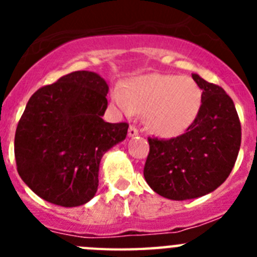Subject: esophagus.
<instances>
[{"label":"esophagus","instance_id":"obj_1","mask_svg":"<svg viewBox=\"0 0 257 257\" xmlns=\"http://www.w3.org/2000/svg\"><path fill=\"white\" fill-rule=\"evenodd\" d=\"M138 135H139V131H138V128H136L135 126L128 127V136H130V138H134V136Z\"/></svg>","mask_w":257,"mask_h":257}]
</instances>
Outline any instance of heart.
I'll return each instance as SVG.
<instances>
[{"instance_id":"obj_1","label":"heart","mask_w":257,"mask_h":257,"mask_svg":"<svg viewBox=\"0 0 257 257\" xmlns=\"http://www.w3.org/2000/svg\"><path fill=\"white\" fill-rule=\"evenodd\" d=\"M112 99L124 113L133 112V106L145 112V121L154 134L174 138L197 118L202 91L188 77L151 74L134 79L126 92L115 90Z\"/></svg>"}]
</instances>
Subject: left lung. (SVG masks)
<instances>
[{"label":"left lung","mask_w":257,"mask_h":257,"mask_svg":"<svg viewBox=\"0 0 257 257\" xmlns=\"http://www.w3.org/2000/svg\"><path fill=\"white\" fill-rule=\"evenodd\" d=\"M192 77L203 92L187 133L169 140L148 138L145 180L174 201L198 198L219 188L234 167L240 147V122L230 96L198 74Z\"/></svg>","instance_id":"left-lung-1"}]
</instances>
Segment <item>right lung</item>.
<instances>
[{
    "label": "right lung",
    "instance_id": "1",
    "mask_svg": "<svg viewBox=\"0 0 257 257\" xmlns=\"http://www.w3.org/2000/svg\"><path fill=\"white\" fill-rule=\"evenodd\" d=\"M108 91L103 77L77 70L31 96L14 151L20 178L38 197L77 207L95 196L101 157L126 139L128 128L103 119Z\"/></svg>",
    "mask_w": 257,
    "mask_h": 257
}]
</instances>
